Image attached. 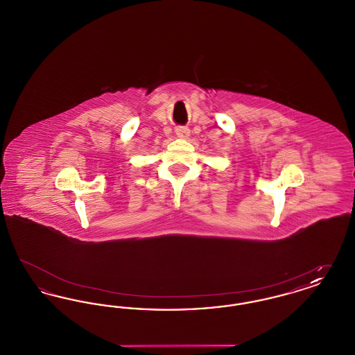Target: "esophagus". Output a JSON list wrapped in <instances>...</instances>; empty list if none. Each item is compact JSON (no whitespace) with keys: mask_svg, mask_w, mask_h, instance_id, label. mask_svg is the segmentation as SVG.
Instances as JSON below:
<instances>
[{"mask_svg":"<svg viewBox=\"0 0 355 355\" xmlns=\"http://www.w3.org/2000/svg\"><path fill=\"white\" fill-rule=\"evenodd\" d=\"M175 133L177 135L180 137V138H187L189 135H190V130L185 128V126H178L177 129H175Z\"/></svg>","mask_w":355,"mask_h":355,"instance_id":"1","label":"esophagus"}]
</instances>
